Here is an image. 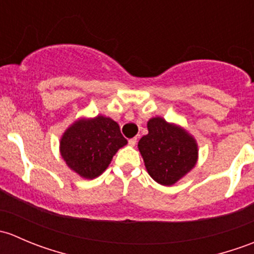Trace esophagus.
<instances>
[{
    "instance_id": "34e87169",
    "label": "esophagus",
    "mask_w": 254,
    "mask_h": 254,
    "mask_svg": "<svg viewBox=\"0 0 254 254\" xmlns=\"http://www.w3.org/2000/svg\"><path fill=\"white\" fill-rule=\"evenodd\" d=\"M136 142H137L136 137H132V139L129 140V145L130 146H135V145H136Z\"/></svg>"
}]
</instances>
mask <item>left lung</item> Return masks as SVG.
I'll return each mask as SVG.
<instances>
[{
	"mask_svg": "<svg viewBox=\"0 0 254 254\" xmlns=\"http://www.w3.org/2000/svg\"><path fill=\"white\" fill-rule=\"evenodd\" d=\"M148 134L139 141L148 175L162 186H172L195 166L198 145L184 129L160 117L147 122Z\"/></svg>",
	"mask_w": 254,
	"mask_h": 254,
	"instance_id": "1",
	"label": "left lung"
}]
</instances>
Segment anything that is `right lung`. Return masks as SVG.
<instances>
[{"instance_id":"obj_1","label":"right lung","mask_w":254,"mask_h":254,"mask_svg":"<svg viewBox=\"0 0 254 254\" xmlns=\"http://www.w3.org/2000/svg\"><path fill=\"white\" fill-rule=\"evenodd\" d=\"M127 143L118 123L98 115L73 123L61 137L60 152L71 170L93 179L107 170L113 156Z\"/></svg>"}]
</instances>
